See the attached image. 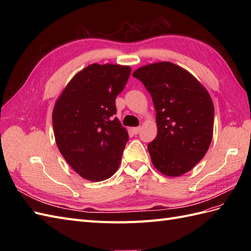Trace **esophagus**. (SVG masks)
<instances>
[{
    "mask_svg": "<svg viewBox=\"0 0 251 251\" xmlns=\"http://www.w3.org/2000/svg\"><path fill=\"white\" fill-rule=\"evenodd\" d=\"M140 130H141V127H140V126H137V127H132V128H131L132 133H133V134H135V135H137V134L140 132Z\"/></svg>",
    "mask_w": 251,
    "mask_h": 251,
    "instance_id": "obj_1",
    "label": "esophagus"
}]
</instances>
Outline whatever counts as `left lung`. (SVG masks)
I'll return each mask as SVG.
<instances>
[{
	"label": "left lung",
	"mask_w": 251,
	"mask_h": 251,
	"mask_svg": "<svg viewBox=\"0 0 251 251\" xmlns=\"http://www.w3.org/2000/svg\"><path fill=\"white\" fill-rule=\"evenodd\" d=\"M149 91L156 110L158 133L148 144L155 168L169 177L191 171L206 154L214 131V103L193 75L161 62L133 73Z\"/></svg>",
	"instance_id": "left-lung-1"
}]
</instances>
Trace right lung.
<instances>
[{"label":"right lung","instance_id":"add662e5","mask_svg":"<svg viewBox=\"0 0 251 251\" xmlns=\"http://www.w3.org/2000/svg\"><path fill=\"white\" fill-rule=\"evenodd\" d=\"M131 68L92 64L68 83L53 109L57 148L82 178L102 181L117 171L128 134L116 114L115 100Z\"/></svg>","mask_w":251,"mask_h":251}]
</instances>
